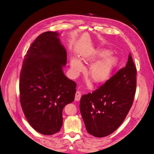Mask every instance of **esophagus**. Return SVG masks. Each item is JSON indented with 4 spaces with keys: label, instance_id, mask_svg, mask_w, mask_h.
<instances>
[{
    "label": "esophagus",
    "instance_id": "esophagus-1",
    "mask_svg": "<svg viewBox=\"0 0 154 154\" xmlns=\"http://www.w3.org/2000/svg\"><path fill=\"white\" fill-rule=\"evenodd\" d=\"M81 98V94L79 91H77L75 95V101H79Z\"/></svg>",
    "mask_w": 154,
    "mask_h": 154
}]
</instances>
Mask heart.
Segmentation results:
<instances>
[{
  "instance_id": "heart-1",
  "label": "heart",
  "mask_w": 154,
  "mask_h": 154,
  "mask_svg": "<svg viewBox=\"0 0 154 154\" xmlns=\"http://www.w3.org/2000/svg\"><path fill=\"white\" fill-rule=\"evenodd\" d=\"M110 52L107 50L97 51L94 54L85 58V61H94L100 58L106 57ZM117 63V60L115 57H107L94 64L90 70V77L95 83H103L106 82L111 75ZM71 69L74 74H78L83 69V66L81 61L77 58H73L71 63Z\"/></svg>"
}]
</instances>
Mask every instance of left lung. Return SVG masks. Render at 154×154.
Wrapping results in <instances>:
<instances>
[{"mask_svg":"<svg viewBox=\"0 0 154 154\" xmlns=\"http://www.w3.org/2000/svg\"><path fill=\"white\" fill-rule=\"evenodd\" d=\"M136 88V68L129 54L127 64L98 88L83 95L80 110L87 132L107 136L123 123L133 104Z\"/></svg>","mask_w":154,"mask_h":154,"instance_id":"left-lung-1","label":"left lung"}]
</instances>
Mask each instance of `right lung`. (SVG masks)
<instances>
[{
	"mask_svg": "<svg viewBox=\"0 0 154 154\" xmlns=\"http://www.w3.org/2000/svg\"><path fill=\"white\" fill-rule=\"evenodd\" d=\"M59 34L38 36L24 56L20 76V103L31 127L44 135L60 131L63 110L75 98L76 83L64 75L67 52Z\"/></svg>",
	"mask_w": 154,
	"mask_h": 154,
	"instance_id": "1",
	"label": "right lung"
}]
</instances>
